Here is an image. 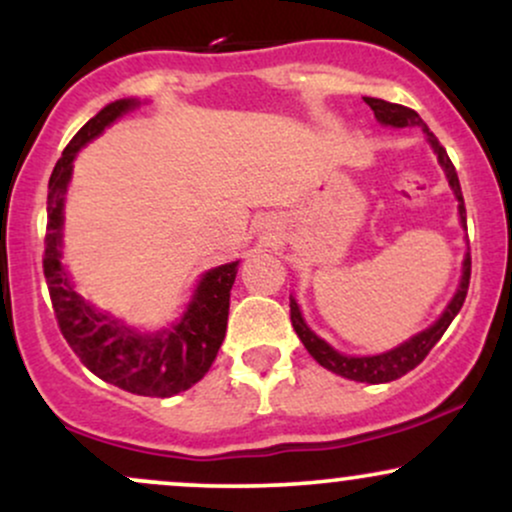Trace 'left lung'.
Listing matches in <instances>:
<instances>
[{
    "mask_svg": "<svg viewBox=\"0 0 512 512\" xmlns=\"http://www.w3.org/2000/svg\"><path fill=\"white\" fill-rule=\"evenodd\" d=\"M363 101L370 105V110H373L375 117H378L383 125H392V127L419 125L421 129H424V132L428 134V142H431V146H433V151L438 154L440 166L445 168V175H448L452 192H455L457 202H460V219H462L464 226H467V209H464V199H462L460 180H457L455 166H452L448 151L443 149V144H440L438 139L433 137L431 132H428V127L424 125V120H421L419 113H416V110H411V108H404V105L380 101V98H363ZM469 276H472V257L467 255V260H464V267H462L460 289H457L455 298H452L448 308H445L443 317H440V320L433 327H428V330L416 334V337H411L409 342L397 346V349L387 351V354H378V356H344V354H339V351H334L330 344L322 342L317 334L310 332V327L303 322L301 310H298V303L293 301V298H291V325H293V330H296L298 337H301V342H303L305 349H308V354L313 356L322 368L332 370V373L342 375V378L356 380V383H370V385L390 383V380L402 378V375H407L409 370H414L416 366H419V363L428 356V351H431L433 346L438 344V339L443 337L445 330H448L450 322L455 320L457 313H460L464 298H467Z\"/></svg>",
    "mask_w": 512,
    "mask_h": 512,
    "instance_id": "1",
    "label": "left lung"
}]
</instances>
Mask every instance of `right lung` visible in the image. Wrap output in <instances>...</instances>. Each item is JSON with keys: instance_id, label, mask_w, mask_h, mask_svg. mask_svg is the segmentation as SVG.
Returning <instances> with one entry per match:
<instances>
[{"instance_id": "right-lung-1", "label": "right lung", "mask_w": 512, "mask_h": 512, "mask_svg": "<svg viewBox=\"0 0 512 512\" xmlns=\"http://www.w3.org/2000/svg\"><path fill=\"white\" fill-rule=\"evenodd\" d=\"M134 101H115L86 122L62 151L50 175L48 231H45L43 272L62 337L81 363L105 383L144 397H170L207 375L226 337L228 301L238 262L221 264L199 281L195 298L178 325L156 334H139L101 313L74 291L62 267V207L72 178L76 151L115 122Z\"/></svg>"}]
</instances>
